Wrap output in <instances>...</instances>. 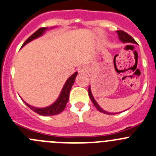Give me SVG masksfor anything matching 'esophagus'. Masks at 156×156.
<instances>
[{
    "label": "esophagus",
    "instance_id": "obj_1",
    "mask_svg": "<svg viewBox=\"0 0 156 156\" xmlns=\"http://www.w3.org/2000/svg\"><path fill=\"white\" fill-rule=\"evenodd\" d=\"M78 71L79 73H86L87 72H88V69H87V66H81L78 68Z\"/></svg>",
    "mask_w": 156,
    "mask_h": 156
}]
</instances>
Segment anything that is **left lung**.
<instances>
[{"label": "left lung", "mask_w": 156, "mask_h": 156, "mask_svg": "<svg viewBox=\"0 0 156 156\" xmlns=\"http://www.w3.org/2000/svg\"><path fill=\"white\" fill-rule=\"evenodd\" d=\"M116 33H117V34H118L119 39L120 40V41H122L123 43H134V44H136V43H137L135 41V40H134L133 38L132 37V36H129L128 33H125V32L123 31V30H118V31H116ZM88 94H89V97H90V100H91V101L93 102L94 105L95 106V107H96V108L98 109V110H99L100 112H101V113H106V114H115V113H109V112L105 111V110H103V109L101 108V107H100L99 105H98V104L96 102V101H95L93 95H92L91 90H90V87H89V88H88Z\"/></svg>", "instance_id": "1"}]
</instances>
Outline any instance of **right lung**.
<instances>
[{"label":"right lung","mask_w":156,"mask_h":156,"mask_svg":"<svg viewBox=\"0 0 156 156\" xmlns=\"http://www.w3.org/2000/svg\"><path fill=\"white\" fill-rule=\"evenodd\" d=\"M46 30H48V28H46V27H42V28L39 29L37 31L35 32L33 34H32L31 36L26 40L25 43L23 44L22 46H24L27 43H28L29 42L35 40L36 38L40 37V36H42V35L45 33V31H46ZM77 75H78V72H75L72 76L69 77V79L66 81V84L63 86L61 94H60L58 98L56 100V101H55V103H53V104H52V105L49 106V107H44V108H37V107H34L29 105V104H27L24 101L23 102L25 103L32 110L36 112L38 114L42 115V116H53V115L58 114V113H60L61 112H62L63 110H64V109L66 108V104H67V102L69 101V93H70L71 88H72V85H73L74 82H75V80Z\"/></svg>","instance_id":"1"}]
</instances>
